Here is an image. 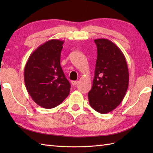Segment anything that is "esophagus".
<instances>
[{
  "mask_svg": "<svg viewBox=\"0 0 153 153\" xmlns=\"http://www.w3.org/2000/svg\"><path fill=\"white\" fill-rule=\"evenodd\" d=\"M78 82H79L78 81H72V82H71V84H72L73 85H76L78 83Z\"/></svg>",
  "mask_w": 153,
  "mask_h": 153,
  "instance_id": "34e87169",
  "label": "esophagus"
}]
</instances>
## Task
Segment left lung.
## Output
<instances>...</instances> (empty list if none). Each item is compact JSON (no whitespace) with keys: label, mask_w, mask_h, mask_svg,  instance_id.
<instances>
[{"label":"left lung","mask_w":153,"mask_h":153,"mask_svg":"<svg viewBox=\"0 0 153 153\" xmlns=\"http://www.w3.org/2000/svg\"><path fill=\"white\" fill-rule=\"evenodd\" d=\"M94 41L97 58L89 102L97 112L106 114L114 110L124 98L129 84L128 68L122 51L112 41L106 39Z\"/></svg>","instance_id":"left-lung-1"}]
</instances>
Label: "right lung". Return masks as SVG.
Instances as JSON below:
<instances>
[{
  "mask_svg": "<svg viewBox=\"0 0 153 153\" xmlns=\"http://www.w3.org/2000/svg\"><path fill=\"white\" fill-rule=\"evenodd\" d=\"M63 41L51 39L30 55L24 68L28 93L38 105L53 108L68 96L71 85L60 66Z\"/></svg>",
  "mask_w": 153,
  "mask_h": 153,
  "instance_id": "1",
  "label": "right lung"
}]
</instances>
